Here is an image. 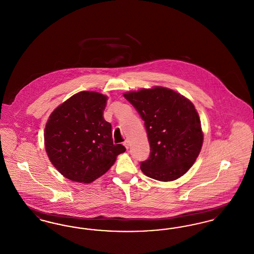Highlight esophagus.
Returning <instances> with one entry per match:
<instances>
[{"instance_id": "34e87169", "label": "esophagus", "mask_w": 254, "mask_h": 254, "mask_svg": "<svg viewBox=\"0 0 254 254\" xmlns=\"http://www.w3.org/2000/svg\"><path fill=\"white\" fill-rule=\"evenodd\" d=\"M124 145L126 146V148H127V149H128V148H129V146H130V145H129V142H128L127 140H126V141L124 142Z\"/></svg>"}]
</instances>
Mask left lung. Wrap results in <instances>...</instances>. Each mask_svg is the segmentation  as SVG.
<instances>
[{
  "label": "left lung",
  "mask_w": 254,
  "mask_h": 254,
  "mask_svg": "<svg viewBox=\"0 0 254 254\" xmlns=\"http://www.w3.org/2000/svg\"><path fill=\"white\" fill-rule=\"evenodd\" d=\"M124 97L145 122L150 154L141 162L142 171L158 181L181 177L193 165L203 144L201 122L193 104L161 86Z\"/></svg>",
  "instance_id": "1"
}]
</instances>
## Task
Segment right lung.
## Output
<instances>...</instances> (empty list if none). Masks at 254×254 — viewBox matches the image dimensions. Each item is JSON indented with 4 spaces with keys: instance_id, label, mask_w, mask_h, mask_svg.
I'll return each instance as SVG.
<instances>
[{
    "instance_id": "1",
    "label": "right lung",
    "mask_w": 254,
    "mask_h": 254,
    "mask_svg": "<svg viewBox=\"0 0 254 254\" xmlns=\"http://www.w3.org/2000/svg\"><path fill=\"white\" fill-rule=\"evenodd\" d=\"M108 97L79 92L55 109L45 128V145L52 165L65 178L90 183L106 173L126 151L114 145L111 125L103 117Z\"/></svg>"
}]
</instances>
